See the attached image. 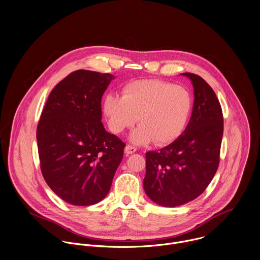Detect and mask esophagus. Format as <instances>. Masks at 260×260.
<instances>
[{"mask_svg":"<svg viewBox=\"0 0 260 260\" xmlns=\"http://www.w3.org/2000/svg\"><path fill=\"white\" fill-rule=\"evenodd\" d=\"M135 151H136V147H134V146L127 145V146L125 147V153H126V154H132V153H134Z\"/></svg>","mask_w":260,"mask_h":260,"instance_id":"esophagus-1","label":"esophagus"}]
</instances>
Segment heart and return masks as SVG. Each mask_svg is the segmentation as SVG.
<instances>
[{
    "mask_svg": "<svg viewBox=\"0 0 260 260\" xmlns=\"http://www.w3.org/2000/svg\"><path fill=\"white\" fill-rule=\"evenodd\" d=\"M122 94L108 93L103 102V113L113 133H122L138 121L130 135L133 143L153 140L166 145L185 130L193 108L192 94L185 86L157 79L138 80L126 84Z\"/></svg>",
    "mask_w": 260,
    "mask_h": 260,
    "instance_id": "obj_1",
    "label": "heart"
}]
</instances>
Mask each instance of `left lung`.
Instances as JSON below:
<instances>
[{"label":"left lung","mask_w":260,"mask_h":260,"mask_svg":"<svg viewBox=\"0 0 260 260\" xmlns=\"http://www.w3.org/2000/svg\"><path fill=\"white\" fill-rule=\"evenodd\" d=\"M182 75L194 88L190 121L175 141L145 154L144 191L166 207L192 201L206 189L218 168L223 132L221 107L212 88L196 74Z\"/></svg>","instance_id":"obj_1"}]
</instances>
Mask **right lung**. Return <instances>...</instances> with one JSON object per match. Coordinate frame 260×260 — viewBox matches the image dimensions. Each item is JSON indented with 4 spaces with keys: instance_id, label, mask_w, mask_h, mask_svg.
Returning a JSON list of instances; mask_svg holds the SVG:
<instances>
[{
    "instance_id": "right-lung-1",
    "label": "right lung",
    "mask_w": 260,
    "mask_h": 260,
    "mask_svg": "<svg viewBox=\"0 0 260 260\" xmlns=\"http://www.w3.org/2000/svg\"><path fill=\"white\" fill-rule=\"evenodd\" d=\"M114 75L72 72L51 91L37 129L41 170L64 201L92 205L109 193L125 143L105 130L102 98Z\"/></svg>"
}]
</instances>
